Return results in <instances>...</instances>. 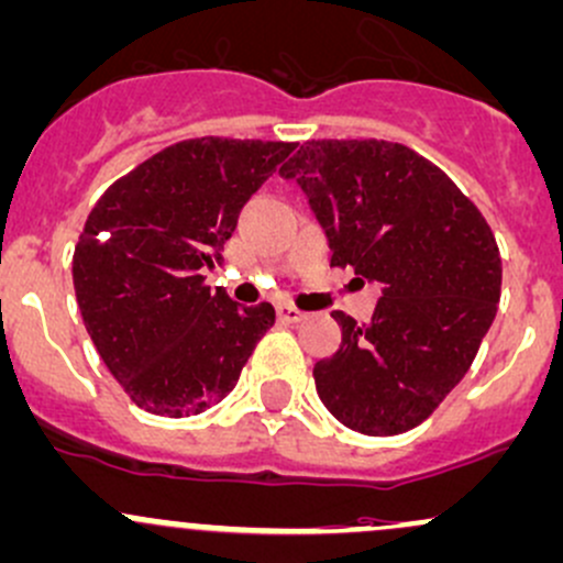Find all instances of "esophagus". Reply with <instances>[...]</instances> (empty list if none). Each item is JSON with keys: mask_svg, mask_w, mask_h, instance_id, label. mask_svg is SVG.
<instances>
[{"mask_svg": "<svg viewBox=\"0 0 563 563\" xmlns=\"http://www.w3.org/2000/svg\"><path fill=\"white\" fill-rule=\"evenodd\" d=\"M277 321L280 323H299L305 321V312H299L291 305H277Z\"/></svg>", "mask_w": 563, "mask_h": 563, "instance_id": "esophagus-1", "label": "esophagus"}]
</instances>
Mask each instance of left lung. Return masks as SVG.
<instances>
[{
  "mask_svg": "<svg viewBox=\"0 0 563 563\" xmlns=\"http://www.w3.org/2000/svg\"><path fill=\"white\" fill-rule=\"evenodd\" d=\"M327 232L331 264L383 291L369 323L334 310L342 345L312 369L327 410L347 429H416L459 386L501 291L494 232L455 183L386 140H310L283 164Z\"/></svg>",
  "mask_w": 563,
  "mask_h": 563,
  "instance_id": "1",
  "label": "left lung"
}]
</instances>
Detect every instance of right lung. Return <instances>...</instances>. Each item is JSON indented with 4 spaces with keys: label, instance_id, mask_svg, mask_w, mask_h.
Returning <instances> with one entry per match:
<instances>
[{
    "label": "right lung",
    "instance_id": "obj_1",
    "mask_svg": "<svg viewBox=\"0 0 563 563\" xmlns=\"http://www.w3.org/2000/svg\"><path fill=\"white\" fill-rule=\"evenodd\" d=\"M294 142L164 147L99 197L73 256L75 297L110 375L145 412L199 416L240 380L275 307L205 286L247 199Z\"/></svg>",
    "mask_w": 563,
    "mask_h": 563
}]
</instances>
